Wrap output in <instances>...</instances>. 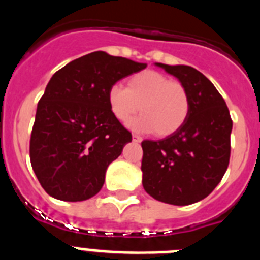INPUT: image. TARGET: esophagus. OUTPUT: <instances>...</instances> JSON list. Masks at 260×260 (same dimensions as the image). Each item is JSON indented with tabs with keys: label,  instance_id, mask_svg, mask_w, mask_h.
<instances>
[{
	"label": "esophagus",
	"instance_id": "esophagus-1",
	"mask_svg": "<svg viewBox=\"0 0 260 260\" xmlns=\"http://www.w3.org/2000/svg\"><path fill=\"white\" fill-rule=\"evenodd\" d=\"M133 141L138 142V143H141L142 137H139V135H137V134H133Z\"/></svg>",
	"mask_w": 260,
	"mask_h": 260
}]
</instances>
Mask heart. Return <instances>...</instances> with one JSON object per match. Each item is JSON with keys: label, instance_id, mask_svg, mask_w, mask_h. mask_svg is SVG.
<instances>
[{"label": "heart", "instance_id": "b5f03b06", "mask_svg": "<svg viewBox=\"0 0 260 260\" xmlns=\"http://www.w3.org/2000/svg\"><path fill=\"white\" fill-rule=\"evenodd\" d=\"M108 104L113 116L122 123H127L141 109L143 114L133 121L132 126L141 132H153L157 137L174 134L190 113V96L186 87L152 70L133 75L127 87L112 84L108 89Z\"/></svg>", "mask_w": 260, "mask_h": 260}]
</instances>
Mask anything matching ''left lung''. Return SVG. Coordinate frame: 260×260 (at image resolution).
<instances>
[{
    "label": "left lung",
    "instance_id": "1",
    "mask_svg": "<svg viewBox=\"0 0 260 260\" xmlns=\"http://www.w3.org/2000/svg\"><path fill=\"white\" fill-rule=\"evenodd\" d=\"M186 87L190 113L174 134L143 141V187L158 202L187 206L213 191L231 157V113L224 99L201 71L186 65L155 63Z\"/></svg>",
    "mask_w": 260,
    "mask_h": 260
}]
</instances>
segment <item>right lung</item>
<instances>
[{
  "label": "right lung",
  "mask_w": 260,
  "mask_h": 260,
  "mask_svg": "<svg viewBox=\"0 0 260 260\" xmlns=\"http://www.w3.org/2000/svg\"><path fill=\"white\" fill-rule=\"evenodd\" d=\"M146 66L99 50L50 78L29 141L32 169L50 197L80 202L102 190L108 165L132 142V133L110 110L108 89Z\"/></svg>",
  "instance_id": "add662e5"
}]
</instances>
